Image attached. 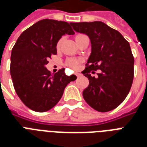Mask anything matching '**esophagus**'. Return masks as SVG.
<instances>
[{
    "instance_id": "esophagus-1",
    "label": "esophagus",
    "mask_w": 147,
    "mask_h": 147,
    "mask_svg": "<svg viewBox=\"0 0 147 147\" xmlns=\"http://www.w3.org/2000/svg\"><path fill=\"white\" fill-rule=\"evenodd\" d=\"M81 76H82V74H80V73H76V76H77V77H80Z\"/></svg>"
}]
</instances>
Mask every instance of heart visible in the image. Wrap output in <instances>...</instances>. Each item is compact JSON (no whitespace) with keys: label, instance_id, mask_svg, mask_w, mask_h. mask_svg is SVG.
Wrapping results in <instances>:
<instances>
[{"label":"heart","instance_id":"heart-1","mask_svg":"<svg viewBox=\"0 0 147 147\" xmlns=\"http://www.w3.org/2000/svg\"><path fill=\"white\" fill-rule=\"evenodd\" d=\"M83 35H84V34H78V35L76 36V38L79 37V36H83ZM62 39H60V40L58 41V42H57L58 49L59 48L60 46H61V44H62ZM82 62V59H74V58H71V59H69L67 60L66 65H68V66L72 68V69H76V68L78 67V64H79V62Z\"/></svg>","mask_w":147,"mask_h":147}]
</instances>
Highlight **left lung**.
I'll return each mask as SVG.
<instances>
[{"instance_id":"1","label":"left lung","mask_w":147,"mask_h":147,"mask_svg":"<svg viewBox=\"0 0 147 147\" xmlns=\"http://www.w3.org/2000/svg\"><path fill=\"white\" fill-rule=\"evenodd\" d=\"M76 32L85 33L92 43L83 75L89 85L83 91L88 105L100 112L118 107L127 96L134 80V58L129 42L118 31L100 21L70 23ZM100 70L98 77L90 72Z\"/></svg>"}]
</instances>
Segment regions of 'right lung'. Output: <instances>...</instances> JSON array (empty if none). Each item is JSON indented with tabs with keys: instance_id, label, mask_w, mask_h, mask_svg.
Here are the masks:
<instances>
[{
	"instance_id": "add662e5",
	"label": "right lung",
	"mask_w": 147,
	"mask_h": 147,
	"mask_svg": "<svg viewBox=\"0 0 147 147\" xmlns=\"http://www.w3.org/2000/svg\"><path fill=\"white\" fill-rule=\"evenodd\" d=\"M69 23L44 19L24 31L17 39L10 56V76L17 95L30 109L45 112L62 98L65 88L76 76H68L65 69L51 74L46 68L56 54L58 41L65 34L73 35Z\"/></svg>"
}]
</instances>
